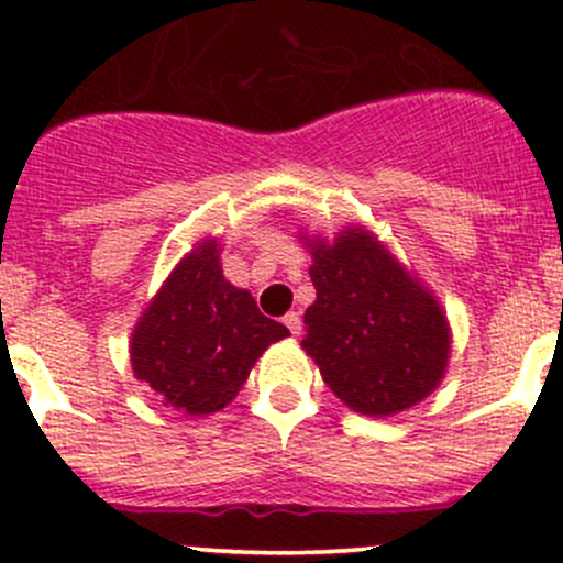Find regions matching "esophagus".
Returning a JSON list of instances; mask_svg holds the SVG:
<instances>
[{
  "instance_id": "obj_1",
  "label": "esophagus",
  "mask_w": 563,
  "mask_h": 563,
  "mask_svg": "<svg viewBox=\"0 0 563 563\" xmlns=\"http://www.w3.org/2000/svg\"><path fill=\"white\" fill-rule=\"evenodd\" d=\"M283 323H286V327L291 329L294 336L301 334V318H299V312H288V316L283 318Z\"/></svg>"
}]
</instances>
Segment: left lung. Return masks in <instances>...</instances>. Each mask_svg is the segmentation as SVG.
<instances>
[{"label": "left lung", "mask_w": 563, "mask_h": 563, "mask_svg": "<svg viewBox=\"0 0 563 563\" xmlns=\"http://www.w3.org/2000/svg\"><path fill=\"white\" fill-rule=\"evenodd\" d=\"M310 280L301 347L323 383L361 416L386 418L437 386L451 353L440 301L364 229L334 242L310 240Z\"/></svg>", "instance_id": "left-lung-1"}]
</instances>
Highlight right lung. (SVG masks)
I'll use <instances>...</instances> for the list:
<instances>
[{"mask_svg":"<svg viewBox=\"0 0 563 563\" xmlns=\"http://www.w3.org/2000/svg\"><path fill=\"white\" fill-rule=\"evenodd\" d=\"M288 336L223 277L216 240L175 266L132 334V369L167 407L210 416L234 399L253 364Z\"/></svg>","mask_w":563,"mask_h":563,"instance_id":"right-lung-1","label":"right lung"}]
</instances>
